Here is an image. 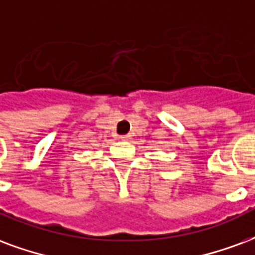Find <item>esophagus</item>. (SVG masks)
Returning <instances> with one entry per match:
<instances>
[{
  "label": "esophagus",
  "mask_w": 255,
  "mask_h": 255,
  "mask_svg": "<svg viewBox=\"0 0 255 255\" xmlns=\"http://www.w3.org/2000/svg\"><path fill=\"white\" fill-rule=\"evenodd\" d=\"M120 137H122V140H128V139H129V135H123V136Z\"/></svg>",
  "instance_id": "1"
}]
</instances>
